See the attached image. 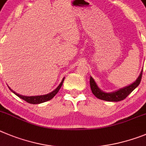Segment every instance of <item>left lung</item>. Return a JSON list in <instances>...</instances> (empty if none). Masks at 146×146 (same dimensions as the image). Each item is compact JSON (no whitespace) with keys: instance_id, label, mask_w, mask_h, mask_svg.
Masks as SVG:
<instances>
[{"instance_id":"1","label":"left lung","mask_w":146,"mask_h":146,"mask_svg":"<svg viewBox=\"0 0 146 146\" xmlns=\"http://www.w3.org/2000/svg\"><path fill=\"white\" fill-rule=\"evenodd\" d=\"M142 74H143V70L140 72V76H138V78L134 83H132V84L129 85V86H125L124 88L116 90L113 92H102L94 80L93 79L92 77H90V87H91L92 92L95 96L96 98H98V99L106 101H110V102H119V101L123 100L125 99L129 94H130L135 88L138 86L140 84V81L142 78Z\"/></svg>"}]
</instances>
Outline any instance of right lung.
Listing matches in <instances>:
<instances>
[{
  "label": "right lung",
  "instance_id": "obj_1",
  "mask_svg": "<svg viewBox=\"0 0 146 146\" xmlns=\"http://www.w3.org/2000/svg\"><path fill=\"white\" fill-rule=\"evenodd\" d=\"M64 79H65V78H63V79L62 80L60 85H59V86H57L54 90V91H52V92L48 93V94H44V95L30 96V97H28V96L21 95V94H17V93H16L15 92L13 91L12 89H11L10 87L9 88V89H10L13 93H14V94H15L16 95L18 96V97L20 98L21 99L24 100L25 101L27 102L28 103H31V104H40V103H42V102H46V101L50 100H52V98H53L56 94H57V93L58 92L59 90H60V88H61L62 85V83H63Z\"/></svg>",
  "mask_w": 146,
  "mask_h": 146
}]
</instances>
